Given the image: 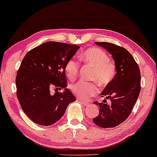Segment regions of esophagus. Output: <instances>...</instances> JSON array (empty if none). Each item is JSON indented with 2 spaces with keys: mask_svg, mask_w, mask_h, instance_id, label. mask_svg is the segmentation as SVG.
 Masks as SVG:
<instances>
[{
  "mask_svg": "<svg viewBox=\"0 0 157 157\" xmlns=\"http://www.w3.org/2000/svg\"><path fill=\"white\" fill-rule=\"evenodd\" d=\"M79 101H80V102L82 104V105H85V106H88L89 105V102H87V101H83V100H79Z\"/></svg>",
  "mask_w": 157,
  "mask_h": 157,
  "instance_id": "34e87169",
  "label": "esophagus"
}]
</instances>
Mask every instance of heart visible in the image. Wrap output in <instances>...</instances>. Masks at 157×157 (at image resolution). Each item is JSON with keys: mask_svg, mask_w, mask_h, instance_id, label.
Wrapping results in <instances>:
<instances>
[{"mask_svg": "<svg viewBox=\"0 0 157 157\" xmlns=\"http://www.w3.org/2000/svg\"><path fill=\"white\" fill-rule=\"evenodd\" d=\"M80 61L92 67L91 79L97 81L100 86H107L113 82L117 74V67L113 60L109 59L108 55L99 48L86 49L78 57ZM79 63L71 58L66 63L65 72L70 80H74L78 76ZM71 90L77 97L81 99H89L99 91L97 83L78 81L71 85Z\"/></svg>", "mask_w": 157, "mask_h": 157, "instance_id": "b5f03b06", "label": "heart"}]
</instances>
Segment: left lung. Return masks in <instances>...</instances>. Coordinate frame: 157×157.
<instances>
[{
    "instance_id": "1",
    "label": "left lung",
    "mask_w": 157,
    "mask_h": 157,
    "mask_svg": "<svg viewBox=\"0 0 157 157\" xmlns=\"http://www.w3.org/2000/svg\"><path fill=\"white\" fill-rule=\"evenodd\" d=\"M112 54L117 67V74L113 82L105 87L101 95L111 101L107 104L95 101L99 113L93 119L99 127L109 128L123 123L131 115L141 91V74L137 63L123 47L109 42H95Z\"/></svg>"
}]
</instances>
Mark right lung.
Instances as JSON below:
<instances>
[{
    "mask_svg": "<svg viewBox=\"0 0 157 157\" xmlns=\"http://www.w3.org/2000/svg\"><path fill=\"white\" fill-rule=\"evenodd\" d=\"M78 48L76 44L48 42L29 50L22 60L16 78V96L24 113L35 123L52 125L76 101L66 89L65 66ZM52 86L65 91L52 95Z\"/></svg>",
    "mask_w": 157,
    "mask_h": 157,
    "instance_id": "obj_1",
    "label": "right lung"
}]
</instances>
